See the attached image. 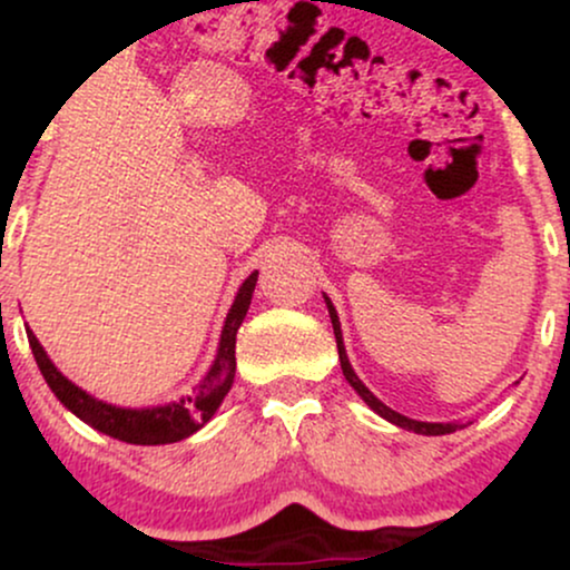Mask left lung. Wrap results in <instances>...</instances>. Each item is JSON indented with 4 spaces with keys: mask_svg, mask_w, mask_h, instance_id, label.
<instances>
[{
    "mask_svg": "<svg viewBox=\"0 0 570 570\" xmlns=\"http://www.w3.org/2000/svg\"><path fill=\"white\" fill-rule=\"evenodd\" d=\"M324 303L326 307H330V318H332V330H335V340H337V353H340V367H343V375L345 381H348L353 385V391H356L358 396L364 399V402L370 404L372 410L377 412V415L385 417V421H391L394 426L399 429H407V431H415V434H426V436H440V434H453L455 429H463V423H423V421H412V417L407 415H399V412H394L391 407H385V404L377 399L372 391L364 385L362 381H358V375L353 372L351 362H348V353H345V345H343V332H340V318H337V311L335 305H332V299L326 297L324 294Z\"/></svg>",
    "mask_w": 570,
    "mask_h": 570,
    "instance_id": "obj_1",
    "label": "left lung"
}]
</instances>
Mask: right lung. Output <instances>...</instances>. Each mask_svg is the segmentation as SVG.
Returning <instances> with one entry per match:
<instances>
[{"label": "right lung", "instance_id": "add662e5", "mask_svg": "<svg viewBox=\"0 0 570 570\" xmlns=\"http://www.w3.org/2000/svg\"><path fill=\"white\" fill-rule=\"evenodd\" d=\"M257 276L259 273L254 271L252 276L240 284L238 294H235L230 313H227L225 326H222L217 356H214L212 367L203 375V381L195 385L193 394L176 399L171 404H160V407L130 410L98 402V399L85 394L80 385H75L69 377H63L61 372L56 370V364L50 362L48 353L39 345V340L29 326H26V335H29L31 353H35L37 367L42 372L45 383L50 385V391L58 396V402L75 412V415L88 423V426H94L96 431H101V434L115 436V440L128 444L179 442L206 426V423L212 421L214 412L219 410L222 399L230 391V385L235 381V335H238V326L244 324L248 305H252Z\"/></svg>", "mask_w": 570, "mask_h": 570}]
</instances>
